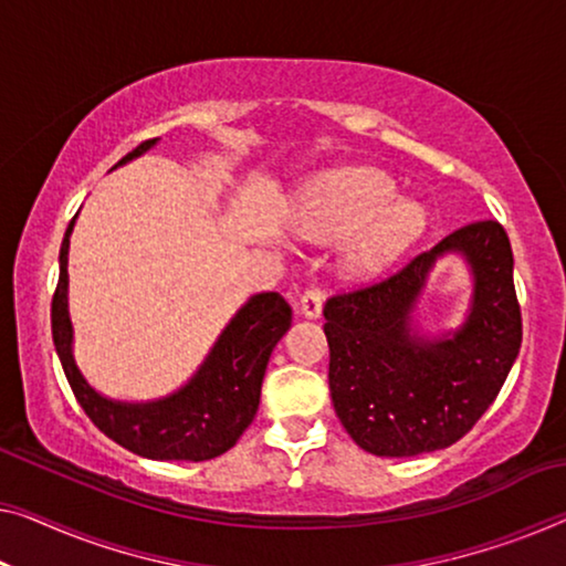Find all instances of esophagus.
<instances>
[{"label":"esophagus","instance_id":"esophagus-1","mask_svg":"<svg viewBox=\"0 0 566 566\" xmlns=\"http://www.w3.org/2000/svg\"><path fill=\"white\" fill-rule=\"evenodd\" d=\"M319 312H323V292H319L317 286H310L300 300V315L315 319L319 317Z\"/></svg>","mask_w":566,"mask_h":566}]
</instances>
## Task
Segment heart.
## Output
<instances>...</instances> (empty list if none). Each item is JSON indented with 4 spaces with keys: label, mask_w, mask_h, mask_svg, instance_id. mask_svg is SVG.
Returning a JSON list of instances; mask_svg holds the SVG:
<instances>
[{
    "label": "heart",
    "mask_w": 566,
    "mask_h": 566,
    "mask_svg": "<svg viewBox=\"0 0 566 566\" xmlns=\"http://www.w3.org/2000/svg\"><path fill=\"white\" fill-rule=\"evenodd\" d=\"M292 221L310 241L348 239L343 269L350 276L381 272L424 229V213L415 202L396 200L394 180L374 167L319 175L302 196Z\"/></svg>",
    "instance_id": "heart-1"
}]
</instances>
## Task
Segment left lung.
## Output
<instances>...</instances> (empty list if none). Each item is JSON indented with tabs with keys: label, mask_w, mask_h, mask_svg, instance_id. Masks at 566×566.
I'll return each instance as SVG.
<instances>
[{
	"label": "left lung",
	"mask_w": 566,
	"mask_h": 566,
	"mask_svg": "<svg viewBox=\"0 0 566 566\" xmlns=\"http://www.w3.org/2000/svg\"><path fill=\"white\" fill-rule=\"evenodd\" d=\"M444 253L473 274L467 323L442 338L421 336L413 307ZM331 396L353 442L378 458H415L465 437L499 396L521 348L513 251L499 221L452 231L386 280L325 302Z\"/></svg>",
	"instance_id": "obj_1"
}]
</instances>
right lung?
I'll use <instances>...</instances> for the list:
<instances>
[{
    "label": "right lung",
    "mask_w": 566,
    "mask_h": 566,
    "mask_svg": "<svg viewBox=\"0 0 566 566\" xmlns=\"http://www.w3.org/2000/svg\"><path fill=\"white\" fill-rule=\"evenodd\" d=\"M157 139H147L119 165L145 155ZM75 218L61 247V274L50 307L55 353L81 409L108 440L149 460L202 462L229 452L254 421L269 356L292 325V307L276 292L254 294L182 389L155 401H114L91 386L75 366L73 325L67 315V247Z\"/></svg>",
    "instance_id": "right-lung-1"
}]
</instances>
